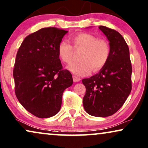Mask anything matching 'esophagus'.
<instances>
[{
	"label": "esophagus",
	"instance_id": "1",
	"mask_svg": "<svg viewBox=\"0 0 148 148\" xmlns=\"http://www.w3.org/2000/svg\"><path fill=\"white\" fill-rule=\"evenodd\" d=\"M80 78H78V77H77V76H73V80H74V82H79V81H80Z\"/></svg>",
	"mask_w": 148,
	"mask_h": 148
}]
</instances>
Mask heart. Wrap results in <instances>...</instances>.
Returning a JSON list of instances; mask_svg holds the SVG:
<instances>
[{
    "label": "heart",
    "instance_id": "1",
    "mask_svg": "<svg viewBox=\"0 0 148 148\" xmlns=\"http://www.w3.org/2000/svg\"><path fill=\"white\" fill-rule=\"evenodd\" d=\"M72 42L75 50H82L80 62L74 63L68 67L74 75L82 76L91 72L101 70L108 62L110 56V47L106 41L99 40L93 35L81 33L72 37ZM74 49L66 40L61 41L58 47L59 58L62 62L69 64L72 62Z\"/></svg>",
    "mask_w": 148,
    "mask_h": 148
}]
</instances>
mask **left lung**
Returning a JSON list of instances; mask_svg holds the SVG:
<instances>
[{"label": "left lung", "instance_id": "obj_1", "mask_svg": "<svg viewBox=\"0 0 148 148\" xmlns=\"http://www.w3.org/2000/svg\"><path fill=\"white\" fill-rule=\"evenodd\" d=\"M99 29L109 41L110 56L97 74L82 80L86 87L82 102L88 114L107 117L116 113L129 97L132 66L129 47L123 36L103 25Z\"/></svg>", "mask_w": 148, "mask_h": 148}]
</instances>
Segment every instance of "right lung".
Returning a JSON list of instances; mask_svg holds the SVG:
<instances>
[{
	"label": "right lung",
	"mask_w": 148,
	"mask_h": 148,
	"mask_svg": "<svg viewBox=\"0 0 148 148\" xmlns=\"http://www.w3.org/2000/svg\"><path fill=\"white\" fill-rule=\"evenodd\" d=\"M68 32L45 27L21 43L13 70L15 92L23 108L35 116L49 118L60 112L62 95L72 85L68 70H63L58 47Z\"/></svg>",
	"instance_id": "1"
}]
</instances>
